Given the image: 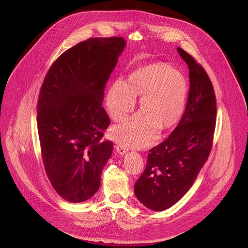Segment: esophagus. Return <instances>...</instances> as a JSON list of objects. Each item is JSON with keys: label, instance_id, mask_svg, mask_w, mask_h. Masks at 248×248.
Here are the masks:
<instances>
[{"label": "esophagus", "instance_id": "esophagus-1", "mask_svg": "<svg viewBox=\"0 0 248 248\" xmlns=\"http://www.w3.org/2000/svg\"><path fill=\"white\" fill-rule=\"evenodd\" d=\"M116 149H117V152L121 155H124V154L127 153V151H128V149L126 147H124V145H121V144H117Z\"/></svg>", "mask_w": 248, "mask_h": 248}]
</instances>
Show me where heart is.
Instances as JSON below:
<instances>
[{
    "label": "heart",
    "mask_w": 248,
    "mask_h": 248,
    "mask_svg": "<svg viewBox=\"0 0 248 248\" xmlns=\"http://www.w3.org/2000/svg\"><path fill=\"white\" fill-rule=\"evenodd\" d=\"M188 84L181 70L165 62H150L130 74L128 83L117 79L107 95L112 119L124 121L140 97L139 112L112 130L113 137L130 147L150 144L159 130H167L179 123L186 109Z\"/></svg>",
    "instance_id": "b5f03b06"
}]
</instances>
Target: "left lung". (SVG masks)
Masks as SVG:
<instances>
[{"mask_svg":"<svg viewBox=\"0 0 248 248\" xmlns=\"http://www.w3.org/2000/svg\"><path fill=\"white\" fill-rule=\"evenodd\" d=\"M176 50L189 69L186 110L170 136L149 150L134 185L138 200L153 211L169 209L192 186L210 155L216 126V96L207 73L185 50Z\"/></svg>","mask_w":248,"mask_h":248,"instance_id":"1","label":"left lung"}]
</instances>
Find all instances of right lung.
Returning a JSON list of instances; mask_svg holds the SVG:
<instances>
[{"mask_svg": "<svg viewBox=\"0 0 248 248\" xmlns=\"http://www.w3.org/2000/svg\"><path fill=\"white\" fill-rule=\"evenodd\" d=\"M124 47L123 37L79 42L54 62L40 89L42 160L52 186L68 202L86 201L97 192L102 170L112 155V141H102L111 123L102 103Z\"/></svg>", "mask_w": 248, "mask_h": 248, "instance_id": "right-lung-1", "label": "right lung"}]
</instances>
